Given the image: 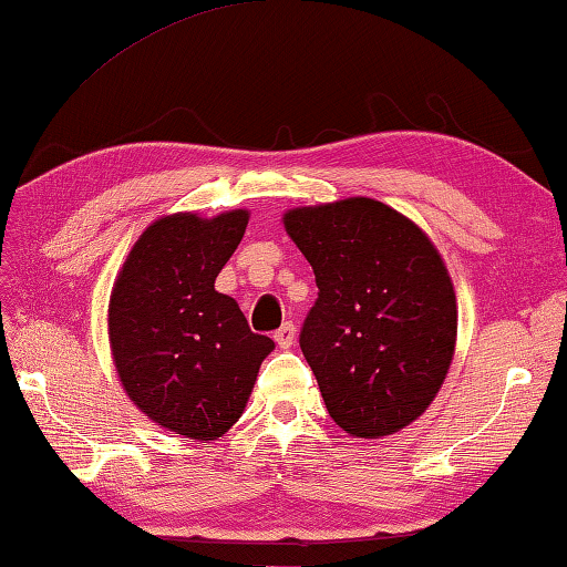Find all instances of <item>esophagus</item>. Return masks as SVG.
Returning a JSON list of instances; mask_svg holds the SVG:
<instances>
[{
    "mask_svg": "<svg viewBox=\"0 0 567 567\" xmlns=\"http://www.w3.org/2000/svg\"><path fill=\"white\" fill-rule=\"evenodd\" d=\"M295 337H297V327L292 322H285L280 329L275 332V342L280 344L282 349H290L295 344Z\"/></svg>",
    "mask_w": 567,
    "mask_h": 567,
    "instance_id": "obj_1",
    "label": "esophagus"
}]
</instances>
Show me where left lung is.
<instances>
[{
  "mask_svg": "<svg viewBox=\"0 0 567 567\" xmlns=\"http://www.w3.org/2000/svg\"><path fill=\"white\" fill-rule=\"evenodd\" d=\"M282 223L319 287L300 347L329 416L354 439L406 429L436 399L456 349L444 257L414 220L364 195L292 208Z\"/></svg>",
  "mask_w": 567,
  "mask_h": 567,
  "instance_id": "left-lung-1",
  "label": "left lung"
}]
</instances>
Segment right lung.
Returning a JSON list of instances; mask_svg holds the SVG:
<instances>
[{
	"instance_id": "1",
	"label": "right lung",
	"mask_w": 567,
	"mask_h": 567,
	"mask_svg": "<svg viewBox=\"0 0 567 567\" xmlns=\"http://www.w3.org/2000/svg\"><path fill=\"white\" fill-rule=\"evenodd\" d=\"M250 213L153 220L123 262L109 300V344L121 386L153 424L183 439H220L243 416L275 342L250 332L215 277Z\"/></svg>"
}]
</instances>
